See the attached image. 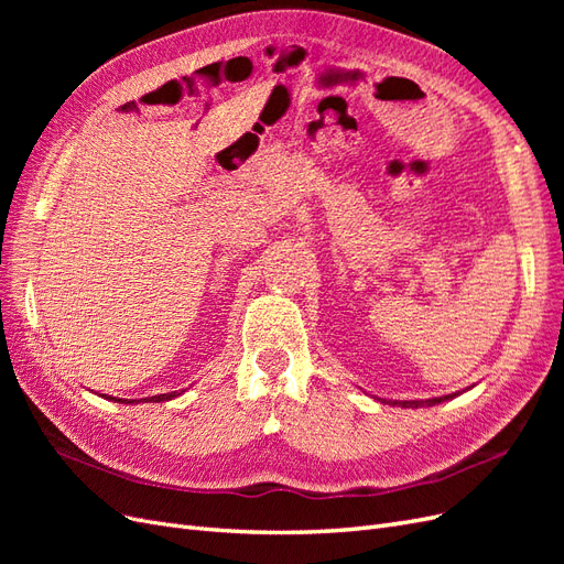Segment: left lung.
<instances>
[{
  "label": "left lung",
  "mask_w": 564,
  "mask_h": 564,
  "mask_svg": "<svg viewBox=\"0 0 564 564\" xmlns=\"http://www.w3.org/2000/svg\"><path fill=\"white\" fill-rule=\"evenodd\" d=\"M452 398H456V392L454 395H445V398H433V400H381V402H388V404H392V406H412V409H419V406H435V404H440V402H445V400H452Z\"/></svg>",
  "instance_id": "obj_1"
}]
</instances>
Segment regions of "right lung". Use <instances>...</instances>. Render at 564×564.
Masks as SVG:
<instances>
[{
    "label": "right lung",
    "instance_id": "add662e5",
    "mask_svg": "<svg viewBox=\"0 0 564 564\" xmlns=\"http://www.w3.org/2000/svg\"><path fill=\"white\" fill-rule=\"evenodd\" d=\"M181 392L178 390H174V392H164V395H152V398H143L145 402H166V400H174V398H178ZM110 400H115V398H110ZM115 402H127V400H115ZM131 402H135V400H129L127 404H131ZM141 402V400H139Z\"/></svg>",
    "mask_w": 564,
    "mask_h": 564
}]
</instances>
